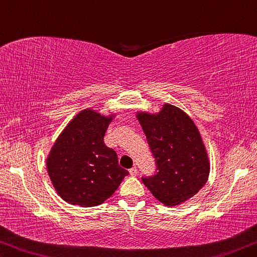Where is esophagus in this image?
I'll return each instance as SVG.
<instances>
[{
	"instance_id": "34e87169",
	"label": "esophagus",
	"mask_w": 257,
	"mask_h": 257,
	"mask_svg": "<svg viewBox=\"0 0 257 257\" xmlns=\"http://www.w3.org/2000/svg\"><path fill=\"white\" fill-rule=\"evenodd\" d=\"M130 175H131V176H137L138 175L137 167H133V168L130 169Z\"/></svg>"
}]
</instances>
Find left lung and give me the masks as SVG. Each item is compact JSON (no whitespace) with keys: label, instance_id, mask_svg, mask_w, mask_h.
<instances>
[{"label":"left lung","instance_id":"left-lung-1","mask_svg":"<svg viewBox=\"0 0 257 257\" xmlns=\"http://www.w3.org/2000/svg\"><path fill=\"white\" fill-rule=\"evenodd\" d=\"M156 162V175L142 177L152 194L175 207L207 183L210 164L199 130L178 106L165 103L160 112L137 113Z\"/></svg>","mask_w":257,"mask_h":257}]
</instances>
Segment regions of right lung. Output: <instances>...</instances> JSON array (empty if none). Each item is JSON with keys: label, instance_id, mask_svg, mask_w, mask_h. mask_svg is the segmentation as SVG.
<instances>
[{"label": "right lung", "instance_id": "right-lung-1", "mask_svg": "<svg viewBox=\"0 0 257 257\" xmlns=\"http://www.w3.org/2000/svg\"><path fill=\"white\" fill-rule=\"evenodd\" d=\"M113 116L81 110L51 147L47 171L57 194L68 203L95 207L109 199L127 170L119 167L113 149L103 138Z\"/></svg>", "mask_w": 257, "mask_h": 257}]
</instances>
